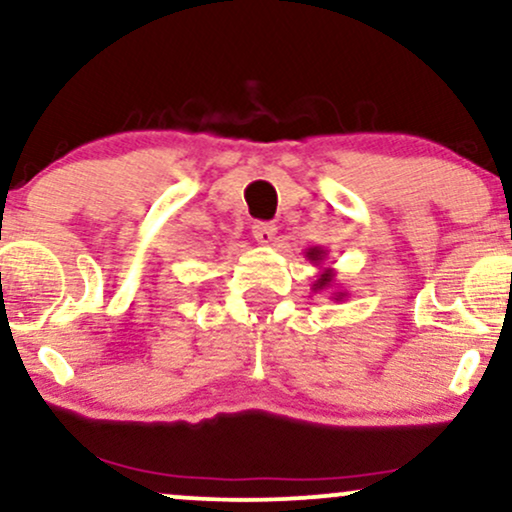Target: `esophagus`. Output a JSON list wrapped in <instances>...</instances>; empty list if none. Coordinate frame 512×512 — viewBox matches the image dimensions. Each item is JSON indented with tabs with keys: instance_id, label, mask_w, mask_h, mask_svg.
I'll use <instances>...</instances> for the list:
<instances>
[{
	"instance_id": "1",
	"label": "esophagus",
	"mask_w": 512,
	"mask_h": 512,
	"mask_svg": "<svg viewBox=\"0 0 512 512\" xmlns=\"http://www.w3.org/2000/svg\"><path fill=\"white\" fill-rule=\"evenodd\" d=\"M252 236L260 245H272L276 240V226L267 224V221H257V224H252Z\"/></svg>"
}]
</instances>
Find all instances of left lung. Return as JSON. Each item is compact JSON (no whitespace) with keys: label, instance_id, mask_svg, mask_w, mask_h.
I'll list each match as a JSON object with an SVG mask.
<instances>
[{"label":"left lung","instance_id":"obj_1","mask_svg":"<svg viewBox=\"0 0 512 512\" xmlns=\"http://www.w3.org/2000/svg\"><path fill=\"white\" fill-rule=\"evenodd\" d=\"M326 255H329V250H324V248H319V245H315V248H307L305 250V257L307 260H310L312 264H315V267H319V274H317V279H315V283H312V291H331V300H346V291H338V283H336V269H331V267H324V262H326Z\"/></svg>","mask_w":512,"mask_h":512}]
</instances>
